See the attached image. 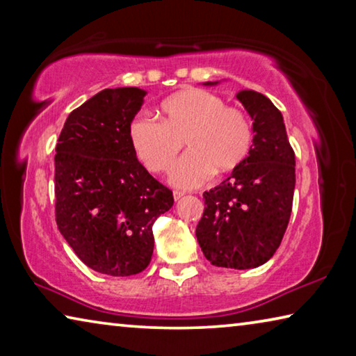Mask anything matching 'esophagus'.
<instances>
[{
	"label": "esophagus",
	"mask_w": 356,
	"mask_h": 356,
	"mask_svg": "<svg viewBox=\"0 0 356 356\" xmlns=\"http://www.w3.org/2000/svg\"><path fill=\"white\" fill-rule=\"evenodd\" d=\"M172 196H174V200H176V201H180L184 197V193L182 191H174Z\"/></svg>",
	"instance_id": "esophagus-1"
}]
</instances>
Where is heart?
I'll return each instance as SVG.
<instances>
[{"mask_svg":"<svg viewBox=\"0 0 356 356\" xmlns=\"http://www.w3.org/2000/svg\"><path fill=\"white\" fill-rule=\"evenodd\" d=\"M163 120L138 114L129 125V140L150 172L170 170L182 144L185 152L170 172L179 188H196L216 174H227L243 163L254 140L252 124L236 106L204 89H184L160 106ZM184 143H182L181 141Z\"/></svg>","mask_w":356,"mask_h":356,"instance_id":"heart-1","label":"heart"}]
</instances>
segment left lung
<instances>
[{
  "label": "left lung",
  "mask_w": 356,
  "mask_h": 356,
  "mask_svg": "<svg viewBox=\"0 0 356 356\" xmlns=\"http://www.w3.org/2000/svg\"><path fill=\"white\" fill-rule=\"evenodd\" d=\"M237 99L254 120V140L243 163L204 193L206 207L196 237L212 265L246 270L267 262L284 237L292 212L295 154L282 114L272 102L256 91H240Z\"/></svg>",
  "instance_id": "1"
}]
</instances>
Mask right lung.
I'll return each mask as SVG.
<instances>
[{
	"mask_svg": "<svg viewBox=\"0 0 356 356\" xmlns=\"http://www.w3.org/2000/svg\"><path fill=\"white\" fill-rule=\"evenodd\" d=\"M146 91L104 89L69 114L55 155V215L63 237L95 272H143L154 252L152 225L172 191L147 172L129 125Z\"/></svg>",
	"mask_w": 356,
	"mask_h": 356,
	"instance_id": "add662e5",
	"label": "right lung"
}]
</instances>
